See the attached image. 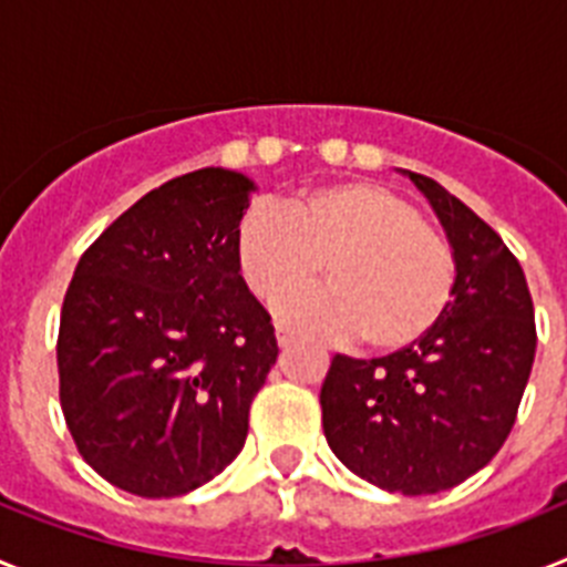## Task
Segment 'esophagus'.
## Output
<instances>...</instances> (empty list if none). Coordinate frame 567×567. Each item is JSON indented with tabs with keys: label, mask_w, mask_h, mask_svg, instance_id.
Instances as JSON below:
<instances>
[{
	"label": "esophagus",
	"mask_w": 567,
	"mask_h": 567,
	"mask_svg": "<svg viewBox=\"0 0 567 567\" xmlns=\"http://www.w3.org/2000/svg\"><path fill=\"white\" fill-rule=\"evenodd\" d=\"M278 346L280 349H289V346H292V334H289L287 329H278Z\"/></svg>",
	"instance_id": "esophagus-1"
}]
</instances>
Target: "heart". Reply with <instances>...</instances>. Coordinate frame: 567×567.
<instances>
[{
  "instance_id": "1",
  "label": "heart",
  "mask_w": 567,
  "mask_h": 567,
  "mask_svg": "<svg viewBox=\"0 0 567 567\" xmlns=\"http://www.w3.org/2000/svg\"><path fill=\"white\" fill-rule=\"evenodd\" d=\"M238 272L255 298H284L318 275L327 289L289 295L278 320L327 340L363 338L403 352L437 329L454 300L457 260L414 204L369 182L315 187L284 215L252 209L235 233Z\"/></svg>"
}]
</instances>
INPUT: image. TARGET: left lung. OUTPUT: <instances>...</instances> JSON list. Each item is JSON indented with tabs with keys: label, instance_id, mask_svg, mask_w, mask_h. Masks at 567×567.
<instances>
[{
	"label": "left lung",
	"instance_id": "left-lung-1",
	"mask_svg": "<svg viewBox=\"0 0 567 567\" xmlns=\"http://www.w3.org/2000/svg\"><path fill=\"white\" fill-rule=\"evenodd\" d=\"M405 175L432 204L457 260L445 318L403 352L334 354L320 409L334 457L409 497L454 488L503 449L530 378L537 329L519 260L434 178Z\"/></svg>",
	"mask_w": 567,
	"mask_h": 567
}]
</instances>
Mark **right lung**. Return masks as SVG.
<instances>
[{
	"instance_id": "1",
	"label": "right lung",
	"mask_w": 567,
	"mask_h": 567,
	"mask_svg": "<svg viewBox=\"0 0 567 567\" xmlns=\"http://www.w3.org/2000/svg\"><path fill=\"white\" fill-rule=\"evenodd\" d=\"M255 189L224 167L173 178L79 260L59 323V400L79 454L115 488L182 497L244 449L278 358L235 258Z\"/></svg>"
}]
</instances>
